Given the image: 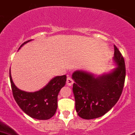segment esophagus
Segmentation results:
<instances>
[{"mask_svg":"<svg viewBox=\"0 0 135 135\" xmlns=\"http://www.w3.org/2000/svg\"><path fill=\"white\" fill-rule=\"evenodd\" d=\"M73 83H74V81H73V80L72 79L71 77H67V80H66V84H68L69 86H71L72 85H73Z\"/></svg>","mask_w":135,"mask_h":135,"instance_id":"esophagus-1","label":"esophagus"}]
</instances>
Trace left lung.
<instances>
[{"mask_svg": "<svg viewBox=\"0 0 135 135\" xmlns=\"http://www.w3.org/2000/svg\"><path fill=\"white\" fill-rule=\"evenodd\" d=\"M116 67L109 73L95 76L83 70L73 72V91L75 109L80 118L95 119L103 116L116 105L122 94L126 78L123 57L115 45Z\"/></svg>", "mask_w": 135, "mask_h": 135, "instance_id": "1", "label": "left lung"}]
</instances>
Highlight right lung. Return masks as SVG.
<instances>
[{
	"instance_id": "right-lung-1",
	"label": "right lung",
	"mask_w": 135,
	"mask_h": 135,
	"mask_svg": "<svg viewBox=\"0 0 135 135\" xmlns=\"http://www.w3.org/2000/svg\"><path fill=\"white\" fill-rule=\"evenodd\" d=\"M30 41L32 40L23 43L19 49ZM9 79L13 98L25 113L36 119H48L55 115L58 107V93L66 84V75L54 77L45 86L34 92H28L18 88L12 80L10 69Z\"/></svg>"
}]
</instances>
